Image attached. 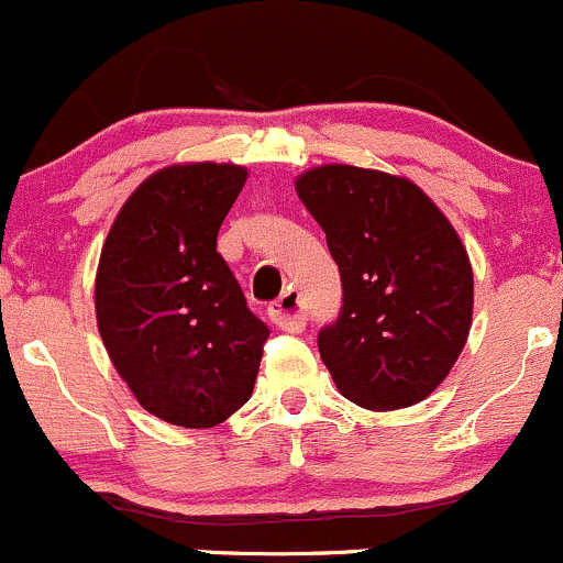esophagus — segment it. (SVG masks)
Segmentation results:
<instances>
[{
    "label": "esophagus",
    "instance_id": "34e87169",
    "mask_svg": "<svg viewBox=\"0 0 563 563\" xmlns=\"http://www.w3.org/2000/svg\"><path fill=\"white\" fill-rule=\"evenodd\" d=\"M268 317L271 322L276 324L279 330L287 332H300L306 328V303L300 289L289 287L287 292H282L279 300L268 306Z\"/></svg>",
    "mask_w": 563,
    "mask_h": 563
}]
</instances>
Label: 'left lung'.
<instances>
[{
    "label": "left lung",
    "instance_id": "8db88e82",
    "mask_svg": "<svg viewBox=\"0 0 563 563\" xmlns=\"http://www.w3.org/2000/svg\"><path fill=\"white\" fill-rule=\"evenodd\" d=\"M295 187L341 271V313L317 338L338 391L367 410L421 402L473 322V268L456 231L419 187L384 172L335 163Z\"/></svg>",
    "mask_w": 563,
    "mask_h": 563
}]
</instances>
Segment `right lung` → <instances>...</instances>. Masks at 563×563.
<instances>
[{"label": "right lung", "mask_w": 563, "mask_h": 563, "mask_svg": "<svg viewBox=\"0 0 563 563\" xmlns=\"http://www.w3.org/2000/svg\"><path fill=\"white\" fill-rule=\"evenodd\" d=\"M244 183L233 163L163 168L131 192L101 250V341L139 405L168 424H220L255 389L271 330L217 252Z\"/></svg>", "instance_id": "1"}]
</instances>
